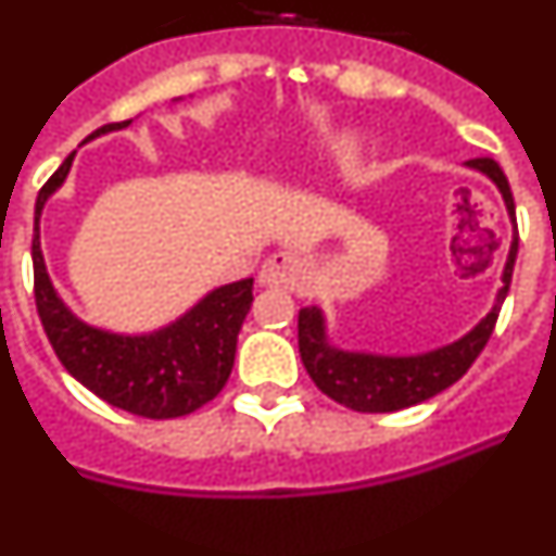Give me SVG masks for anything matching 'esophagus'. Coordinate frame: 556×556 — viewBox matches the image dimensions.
I'll use <instances>...</instances> for the list:
<instances>
[{
    "instance_id": "esophagus-1",
    "label": "esophagus",
    "mask_w": 556,
    "mask_h": 556,
    "mask_svg": "<svg viewBox=\"0 0 556 556\" xmlns=\"http://www.w3.org/2000/svg\"><path fill=\"white\" fill-rule=\"evenodd\" d=\"M306 275V264L301 258H294L289 253H275L264 262L262 273H258V283L267 289L273 287H298Z\"/></svg>"
}]
</instances>
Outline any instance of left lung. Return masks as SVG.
<instances>
[{"instance_id": "obj_1", "label": "left lung", "mask_w": 556, "mask_h": 556, "mask_svg": "<svg viewBox=\"0 0 556 556\" xmlns=\"http://www.w3.org/2000/svg\"><path fill=\"white\" fill-rule=\"evenodd\" d=\"M468 166L484 172L504 194V203L509 208V217H515V200L509 191L507 175L493 159H473ZM515 255H518V233L513 239V248L504 267V287L498 292L493 312L459 342L448 348H440L424 356H367V353H345L337 351L326 342V328H323V314L317 306H306L298 314V348L312 381L323 395H328L337 404L348 406L353 412H367V415H384V412L409 409L415 404H424L437 392L448 390L456 384L470 365L476 362L488 339L493 337L495 323H498L501 303L507 298L509 283H513Z\"/></svg>"}]
</instances>
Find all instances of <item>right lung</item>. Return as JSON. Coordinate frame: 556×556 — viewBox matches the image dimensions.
I'll list each match as a JSON object with an SVG mask.
<instances>
[{
  "mask_svg": "<svg viewBox=\"0 0 556 556\" xmlns=\"http://www.w3.org/2000/svg\"><path fill=\"white\" fill-rule=\"evenodd\" d=\"M130 125L113 122L100 132ZM86 139V141H88ZM75 152L41 186L33 233V289L49 345L72 376L105 404L147 420H172L198 412L223 392L236 356V337L253 303V278L228 283L180 317L175 326L147 337H119L97 331L68 312L49 283L38 242V217L47 198L68 175Z\"/></svg>",
  "mask_w": 556,
  "mask_h": 556,
  "instance_id": "1",
  "label": "right lung"
}]
</instances>
